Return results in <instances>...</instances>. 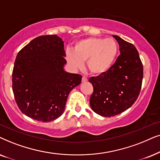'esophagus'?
<instances>
[{"mask_svg": "<svg viewBox=\"0 0 160 160\" xmlns=\"http://www.w3.org/2000/svg\"><path fill=\"white\" fill-rule=\"evenodd\" d=\"M87 81H88V78H87L86 76L82 77V82H87Z\"/></svg>", "mask_w": 160, "mask_h": 160, "instance_id": "1", "label": "esophagus"}]
</instances>
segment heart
Wrapping results in <instances>:
<instances>
[{
	"label": "heart",
	"instance_id": "b5f03b06",
	"mask_svg": "<svg viewBox=\"0 0 160 160\" xmlns=\"http://www.w3.org/2000/svg\"><path fill=\"white\" fill-rule=\"evenodd\" d=\"M118 51V44L113 39L89 37L75 42L73 50L67 51L66 59L76 69L83 67V62L86 61L89 72L99 75L112 67Z\"/></svg>",
	"mask_w": 160,
	"mask_h": 160
}]
</instances>
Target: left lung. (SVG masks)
Returning <instances> with one entry per match:
<instances>
[{
	"mask_svg": "<svg viewBox=\"0 0 160 160\" xmlns=\"http://www.w3.org/2000/svg\"><path fill=\"white\" fill-rule=\"evenodd\" d=\"M112 37L118 42L121 55L107 72L89 79L93 87L91 108L104 117L120 114L135 103L143 77V68L135 47L118 36Z\"/></svg>",
	"mask_w": 160,
	"mask_h": 160,
	"instance_id": "obj_1",
	"label": "left lung"
}]
</instances>
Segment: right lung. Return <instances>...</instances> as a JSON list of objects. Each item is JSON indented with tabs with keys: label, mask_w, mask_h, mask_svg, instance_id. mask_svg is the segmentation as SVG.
<instances>
[{
	"label": "right lung",
	"mask_w": 160,
	"mask_h": 160,
	"mask_svg": "<svg viewBox=\"0 0 160 160\" xmlns=\"http://www.w3.org/2000/svg\"><path fill=\"white\" fill-rule=\"evenodd\" d=\"M63 41L57 35L40 36L18 52L12 72V90L21 112L49 122L63 113L67 97L82 76L64 71Z\"/></svg>",
	"instance_id": "1"
}]
</instances>
